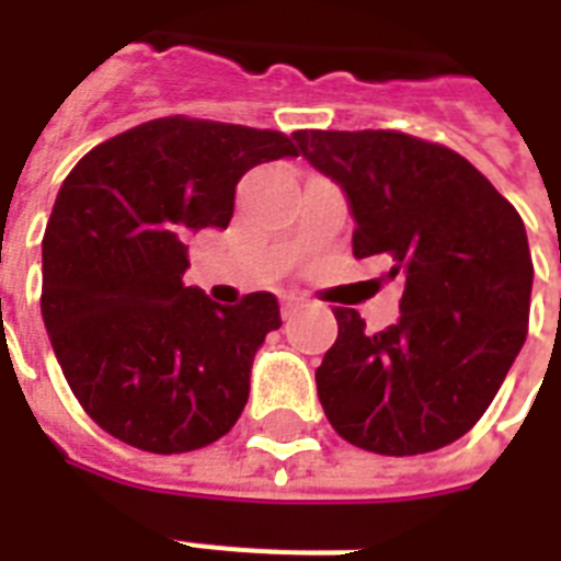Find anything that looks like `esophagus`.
<instances>
[{
  "label": "esophagus",
  "instance_id": "1",
  "mask_svg": "<svg viewBox=\"0 0 561 561\" xmlns=\"http://www.w3.org/2000/svg\"><path fill=\"white\" fill-rule=\"evenodd\" d=\"M302 306H306L302 297H282V317H294Z\"/></svg>",
  "mask_w": 561,
  "mask_h": 561
}]
</instances>
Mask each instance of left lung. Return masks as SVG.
Masks as SVG:
<instances>
[{
  "label": "left lung",
  "mask_w": 561,
  "mask_h": 561,
  "mask_svg": "<svg viewBox=\"0 0 561 561\" xmlns=\"http://www.w3.org/2000/svg\"><path fill=\"white\" fill-rule=\"evenodd\" d=\"M299 153L350 203L355 259L401 276L399 320L367 332L334 308L317 367L332 427L364 451L427 454L460 439L527 341L533 259L522 215L469 160L396 130H297Z\"/></svg>",
  "instance_id": "1"
}]
</instances>
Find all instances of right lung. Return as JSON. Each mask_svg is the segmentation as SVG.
<instances>
[{
    "instance_id": "right-lung-1",
    "label": "right lung",
    "mask_w": 561,
    "mask_h": 561,
    "mask_svg": "<svg viewBox=\"0 0 561 561\" xmlns=\"http://www.w3.org/2000/svg\"><path fill=\"white\" fill-rule=\"evenodd\" d=\"M297 157L285 134L157 118L92 148L64 180L43 238V323L81 408L107 434L183 454L236 425L279 302L267 290L218 306L186 288L188 247L227 229L236 186Z\"/></svg>"
}]
</instances>
